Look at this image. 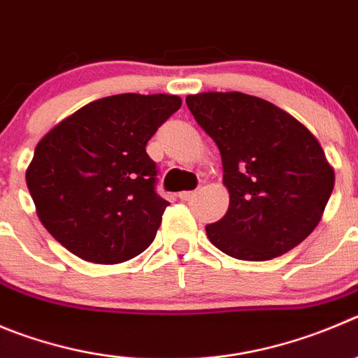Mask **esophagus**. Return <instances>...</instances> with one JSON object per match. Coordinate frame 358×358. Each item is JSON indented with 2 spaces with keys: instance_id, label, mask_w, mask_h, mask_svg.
Returning a JSON list of instances; mask_svg holds the SVG:
<instances>
[{
  "instance_id": "34e87169",
  "label": "esophagus",
  "mask_w": 358,
  "mask_h": 358,
  "mask_svg": "<svg viewBox=\"0 0 358 358\" xmlns=\"http://www.w3.org/2000/svg\"><path fill=\"white\" fill-rule=\"evenodd\" d=\"M196 194H198V190H182L178 194V198L182 201H190V199H194Z\"/></svg>"
}]
</instances>
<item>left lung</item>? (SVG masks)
Segmentation results:
<instances>
[{
    "label": "left lung",
    "instance_id": "8db88e82",
    "mask_svg": "<svg viewBox=\"0 0 358 358\" xmlns=\"http://www.w3.org/2000/svg\"><path fill=\"white\" fill-rule=\"evenodd\" d=\"M185 102L219 148L229 192L226 215L206 226L210 242L243 262H266L303 242L336 182L313 132L268 100L240 92H205Z\"/></svg>",
    "mask_w": 358,
    "mask_h": 358
}]
</instances>
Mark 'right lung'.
Returning <instances> with one entry per match:
<instances>
[{
    "instance_id": "1",
    "label": "right lung",
    "mask_w": 358,
    "mask_h": 358,
    "mask_svg": "<svg viewBox=\"0 0 358 358\" xmlns=\"http://www.w3.org/2000/svg\"><path fill=\"white\" fill-rule=\"evenodd\" d=\"M180 106L166 93L103 96L40 139L26 183L43 228L72 255L116 265L148 249L169 203L146 143Z\"/></svg>"
}]
</instances>
